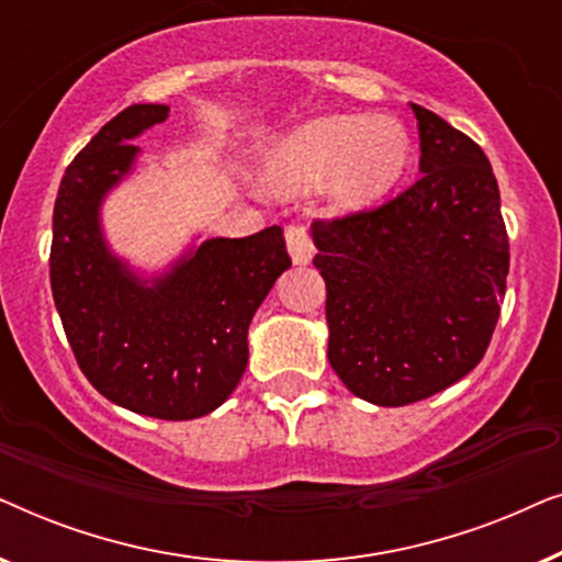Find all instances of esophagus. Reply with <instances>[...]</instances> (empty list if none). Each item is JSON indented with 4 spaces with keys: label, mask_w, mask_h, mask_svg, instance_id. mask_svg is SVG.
<instances>
[{
    "label": "esophagus",
    "mask_w": 562,
    "mask_h": 562,
    "mask_svg": "<svg viewBox=\"0 0 562 562\" xmlns=\"http://www.w3.org/2000/svg\"><path fill=\"white\" fill-rule=\"evenodd\" d=\"M286 248L291 252V260L296 266H310L314 258V243L306 227H289L286 229Z\"/></svg>",
    "instance_id": "1"
}]
</instances>
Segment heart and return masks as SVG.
<instances>
[{"instance_id": "1", "label": "heart", "mask_w": 562, "mask_h": 562, "mask_svg": "<svg viewBox=\"0 0 562 562\" xmlns=\"http://www.w3.org/2000/svg\"><path fill=\"white\" fill-rule=\"evenodd\" d=\"M409 164V137L396 120L327 114L276 137L260 153L256 181L271 196L322 187L333 214L363 212L394 189Z\"/></svg>"}]
</instances>
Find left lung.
Returning <instances> with one entry per match:
<instances>
[{
	"mask_svg": "<svg viewBox=\"0 0 562 562\" xmlns=\"http://www.w3.org/2000/svg\"><path fill=\"white\" fill-rule=\"evenodd\" d=\"M409 106L422 179L381 210L312 225L329 366L379 406L422 402L481 363L509 273L488 158L435 112Z\"/></svg>",
	"mask_w": 562,
	"mask_h": 562,
	"instance_id": "1",
	"label": "left lung"
}]
</instances>
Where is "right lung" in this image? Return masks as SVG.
<instances>
[{"mask_svg":"<svg viewBox=\"0 0 562 562\" xmlns=\"http://www.w3.org/2000/svg\"><path fill=\"white\" fill-rule=\"evenodd\" d=\"M171 112L133 104L106 122L60 181L53 210L50 289L83 375L112 404L168 422L222 406L248 366V327L291 266L281 227L248 237L199 235L158 271L106 240L102 210L133 179V145Z\"/></svg>","mask_w":562,"mask_h":562,"instance_id":"add662e5","label":"right lung"}]
</instances>
